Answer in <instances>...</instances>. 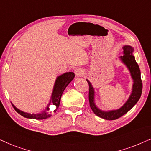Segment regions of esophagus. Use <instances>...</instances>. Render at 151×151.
<instances>
[{"label": "esophagus", "mask_w": 151, "mask_h": 151, "mask_svg": "<svg viewBox=\"0 0 151 151\" xmlns=\"http://www.w3.org/2000/svg\"><path fill=\"white\" fill-rule=\"evenodd\" d=\"M75 73L76 76H77V77H82V76H84V71L82 69H76Z\"/></svg>", "instance_id": "esophagus-1"}]
</instances>
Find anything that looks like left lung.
Returning <instances> with one entry per match:
<instances>
[{"label": "left lung", "instance_id": "left-lung-1", "mask_svg": "<svg viewBox=\"0 0 151 151\" xmlns=\"http://www.w3.org/2000/svg\"><path fill=\"white\" fill-rule=\"evenodd\" d=\"M123 55L119 58L124 65H126L131 73L133 84L132 87L131 94L122 106L118 109L111 111H102L96 106L95 102V90L89 80L86 81L89 85L88 99H89L90 107L97 116L106 120H114L126 114L136 104L139 100L142 92V82L141 80V72L139 66L136 63L135 56L133 54L134 48L130 45H124L123 47Z\"/></svg>", "mask_w": 151, "mask_h": 151}]
</instances>
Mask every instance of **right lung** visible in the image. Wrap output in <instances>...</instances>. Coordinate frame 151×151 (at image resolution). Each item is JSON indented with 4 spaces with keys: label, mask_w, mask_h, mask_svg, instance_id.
Returning a JSON list of instances; mask_svg holds the SVG:
<instances>
[{
    "label": "right lung",
    "mask_w": 151,
    "mask_h": 151,
    "mask_svg": "<svg viewBox=\"0 0 151 151\" xmlns=\"http://www.w3.org/2000/svg\"><path fill=\"white\" fill-rule=\"evenodd\" d=\"M75 77V74L73 72H67L62 75L58 76L55 80L54 86H53L52 94H51L50 101H49L48 105L43 111L39 113H29L20 111V109L16 108L14 105L12 104V106L15 109V111L22 116L29 119H45L50 117L53 113L56 112L57 109H58L60 103L61 96L67 87L68 84L73 80ZM52 105L51 108L49 107L50 105Z\"/></svg>",
    "instance_id": "obj_1"
}]
</instances>
